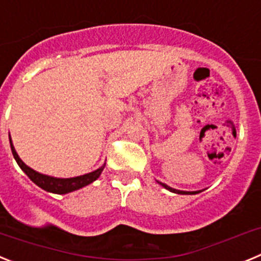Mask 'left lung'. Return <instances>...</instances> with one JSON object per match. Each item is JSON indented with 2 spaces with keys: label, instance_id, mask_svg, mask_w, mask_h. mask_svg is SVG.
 Instances as JSON below:
<instances>
[{
  "label": "left lung",
  "instance_id": "8db88e82",
  "mask_svg": "<svg viewBox=\"0 0 261 261\" xmlns=\"http://www.w3.org/2000/svg\"><path fill=\"white\" fill-rule=\"evenodd\" d=\"M158 183L161 184V186H162V187H165L166 190L171 191V192H175V193H179V195H193V193H196V192H186V191H177V190H174V188H171V187L166 186V184L161 183V181H158Z\"/></svg>",
  "mask_w": 261,
  "mask_h": 261
}]
</instances>
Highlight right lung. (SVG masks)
<instances>
[{
	"mask_svg": "<svg viewBox=\"0 0 261 261\" xmlns=\"http://www.w3.org/2000/svg\"><path fill=\"white\" fill-rule=\"evenodd\" d=\"M10 147H11V151H13L14 158H15L17 163L19 165V167L22 168L23 171H24V174H26L27 176H29L30 179L36 184V186H39L44 191H48V192L59 193V195L73 192V191L80 190V188L87 186V184L93 183L94 180L98 179L99 175L102 174L103 168H105L106 166L103 165L102 167L95 170V171L90 172V174H85L82 175V176L69 177V179H59V177H52V176H47V175L39 174V172L34 171L32 168H30L27 165H24V163L22 162V159L18 156L15 149H14L11 140H10Z\"/></svg>",
	"mask_w": 261,
	"mask_h": 261,
	"instance_id": "right-lung-1",
	"label": "right lung"
}]
</instances>
